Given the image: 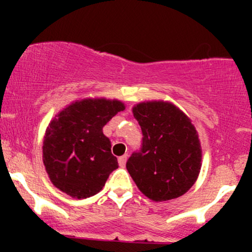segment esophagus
<instances>
[{"label": "esophagus", "mask_w": 252, "mask_h": 252, "mask_svg": "<svg viewBox=\"0 0 252 252\" xmlns=\"http://www.w3.org/2000/svg\"><path fill=\"white\" fill-rule=\"evenodd\" d=\"M126 158H128V155H126V154L123 155V156H121V158H118V164H120V167L126 166Z\"/></svg>", "instance_id": "esophagus-1"}]
</instances>
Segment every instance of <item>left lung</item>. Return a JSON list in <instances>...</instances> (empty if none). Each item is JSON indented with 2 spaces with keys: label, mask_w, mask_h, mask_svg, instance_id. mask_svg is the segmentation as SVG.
I'll use <instances>...</instances> for the list:
<instances>
[{
  "label": "left lung",
  "mask_w": 252,
  "mask_h": 252,
  "mask_svg": "<svg viewBox=\"0 0 252 252\" xmlns=\"http://www.w3.org/2000/svg\"><path fill=\"white\" fill-rule=\"evenodd\" d=\"M142 143L126 169L138 189L154 201L179 198L194 185L201 167L198 134L189 118L173 104L141 103L132 109Z\"/></svg>",
  "instance_id": "obj_1"
}]
</instances>
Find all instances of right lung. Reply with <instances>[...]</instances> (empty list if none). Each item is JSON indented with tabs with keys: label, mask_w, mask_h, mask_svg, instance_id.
<instances>
[{
	"label": "right lung",
	"mask_w": 252,
	"mask_h": 252,
	"mask_svg": "<svg viewBox=\"0 0 252 252\" xmlns=\"http://www.w3.org/2000/svg\"><path fill=\"white\" fill-rule=\"evenodd\" d=\"M118 100L84 99L52 121L43 140V164L53 185L76 199L97 194L118 168L103 126L123 111Z\"/></svg>",
	"instance_id": "right-lung-1"
}]
</instances>
